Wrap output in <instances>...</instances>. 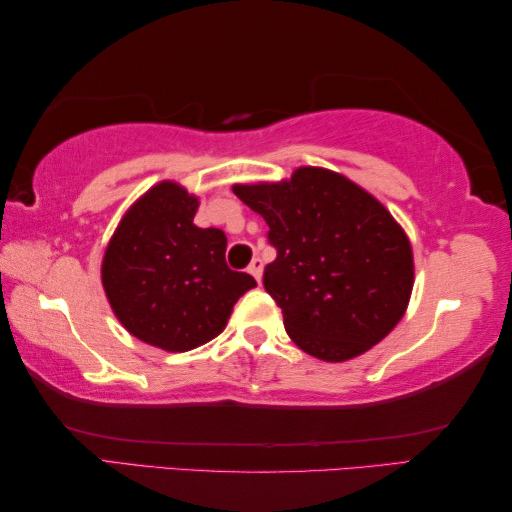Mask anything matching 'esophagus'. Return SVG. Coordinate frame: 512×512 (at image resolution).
<instances>
[{"mask_svg": "<svg viewBox=\"0 0 512 512\" xmlns=\"http://www.w3.org/2000/svg\"><path fill=\"white\" fill-rule=\"evenodd\" d=\"M247 270H249V274L254 276L258 283H261V279H263V261H261V258H254V261L249 263Z\"/></svg>", "mask_w": 512, "mask_h": 512, "instance_id": "1", "label": "esophagus"}]
</instances>
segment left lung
<instances>
[{"instance_id":"1","label":"left lung","mask_w":512,"mask_h":512,"mask_svg":"<svg viewBox=\"0 0 512 512\" xmlns=\"http://www.w3.org/2000/svg\"><path fill=\"white\" fill-rule=\"evenodd\" d=\"M233 192L270 226L276 261L263 283L299 349L342 363L395 329L415 263L406 231L379 199L345 174L311 165L290 179L236 183Z\"/></svg>"}]
</instances>
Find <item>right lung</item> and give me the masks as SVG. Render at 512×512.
I'll return each instance as SVG.
<instances>
[{
	"mask_svg": "<svg viewBox=\"0 0 512 512\" xmlns=\"http://www.w3.org/2000/svg\"><path fill=\"white\" fill-rule=\"evenodd\" d=\"M199 197L177 181L140 195L108 240L102 286L133 338L170 354L206 345L224 331L254 276L226 267V236L192 222Z\"/></svg>",
	"mask_w": 512,
	"mask_h": 512,
	"instance_id": "right-lung-1",
	"label": "right lung"
}]
</instances>
